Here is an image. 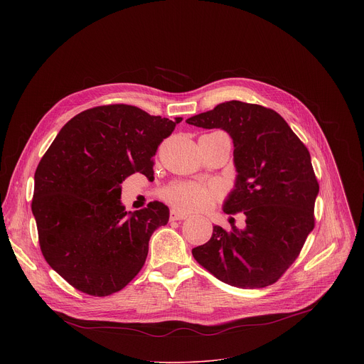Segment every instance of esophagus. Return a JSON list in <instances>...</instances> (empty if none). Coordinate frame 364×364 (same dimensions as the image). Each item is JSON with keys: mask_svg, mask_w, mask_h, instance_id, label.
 <instances>
[{"mask_svg": "<svg viewBox=\"0 0 364 364\" xmlns=\"http://www.w3.org/2000/svg\"><path fill=\"white\" fill-rule=\"evenodd\" d=\"M187 219V215L180 212V210H176V209H171L170 210V220H184Z\"/></svg>", "mask_w": 364, "mask_h": 364, "instance_id": "34e87169", "label": "esophagus"}]
</instances>
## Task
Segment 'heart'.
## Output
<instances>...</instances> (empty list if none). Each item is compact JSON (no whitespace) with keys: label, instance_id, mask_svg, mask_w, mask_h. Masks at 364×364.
<instances>
[{"label":"heart","instance_id":"b5f03b06","mask_svg":"<svg viewBox=\"0 0 364 364\" xmlns=\"http://www.w3.org/2000/svg\"><path fill=\"white\" fill-rule=\"evenodd\" d=\"M215 191L193 183H177L163 191V197L181 210H200L215 201Z\"/></svg>","mask_w":364,"mask_h":364}]
</instances>
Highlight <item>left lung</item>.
<instances>
[{
	"label": "left lung",
	"instance_id": "1",
	"mask_svg": "<svg viewBox=\"0 0 364 364\" xmlns=\"http://www.w3.org/2000/svg\"><path fill=\"white\" fill-rule=\"evenodd\" d=\"M190 125L226 131L233 141L236 178L223 212H243L246 226H213L194 247L196 261L222 282L255 289L277 282L314 229L318 183L306 146L272 109L230 100L194 115Z\"/></svg>",
	"mask_w": 364,
	"mask_h": 364
}]
</instances>
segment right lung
I'll return each mask as SVG.
<instances>
[{
	"label": "right lung",
	"instance_id": "1",
	"mask_svg": "<svg viewBox=\"0 0 364 364\" xmlns=\"http://www.w3.org/2000/svg\"><path fill=\"white\" fill-rule=\"evenodd\" d=\"M183 118L151 117L131 105L96 107L72 118L34 174L31 210L47 264L76 289L107 296L141 271L151 235L168 223L161 201L127 212L122 181L152 174L161 141Z\"/></svg>",
	"mask_w": 364,
	"mask_h": 364
}]
</instances>
